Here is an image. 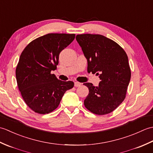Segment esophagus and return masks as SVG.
I'll use <instances>...</instances> for the list:
<instances>
[{"instance_id": "1", "label": "esophagus", "mask_w": 153, "mask_h": 153, "mask_svg": "<svg viewBox=\"0 0 153 153\" xmlns=\"http://www.w3.org/2000/svg\"><path fill=\"white\" fill-rule=\"evenodd\" d=\"M81 85H82V83H79V82H76L74 83V86L75 87H79V86H81Z\"/></svg>"}]
</instances>
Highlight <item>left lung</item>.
Returning a JSON list of instances; mask_svg holds the SVG:
<instances>
[{
	"instance_id": "left-lung-1",
	"label": "left lung",
	"mask_w": 153,
	"mask_h": 153,
	"mask_svg": "<svg viewBox=\"0 0 153 153\" xmlns=\"http://www.w3.org/2000/svg\"><path fill=\"white\" fill-rule=\"evenodd\" d=\"M87 60V71L99 76L98 87L85 83L89 95L84 105L90 112L105 115L114 111L126 98L131 70L125 51L115 41L101 35H76Z\"/></svg>"
}]
</instances>
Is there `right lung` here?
<instances>
[{
	"instance_id": "obj_1",
	"label": "right lung",
	"mask_w": 153,
	"mask_h": 153,
	"mask_svg": "<svg viewBox=\"0 0 153 153\" xmlns=\"http://www.w3.org/2000/svg\"><path fill=\"white\" fill-rule=\"evenodd\" d=\"M75 36L48 33L32 41L22 51L16 69V81L23 99L35 112H53L65 92L73 88V82L58 79L51 72L56 69L60 52Z\"/></svg>"
}]
</instances>
